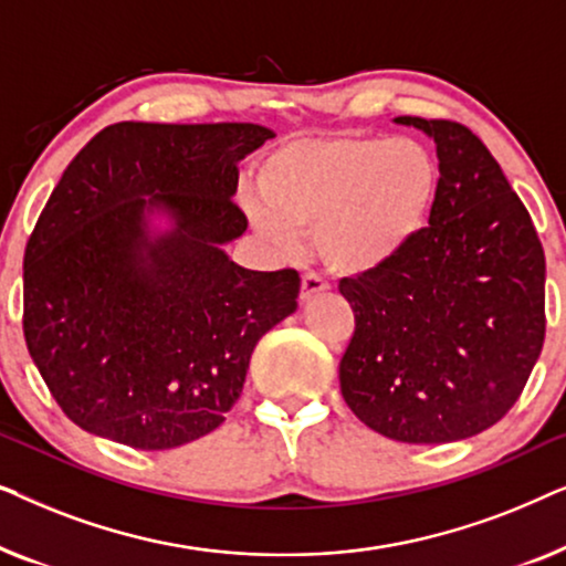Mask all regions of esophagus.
<instances>
[{
	"mask_svg": "<svg viewBox=\"0 0 566 566\" xmlns=\"http://www.w3.org/2000/svg\"><path fill=\"white\" fill-rule=\"evenodd\" d=\"M324 289H327V281H324L322 275L306 273L301 277V301H308V296H314V293H319Z\"/></svg>",
	"mask_w": 566,
	"mask_h": 566,
	"instance_id": "esophagus-1",
	"label": "esophagus"
}]
</instances>
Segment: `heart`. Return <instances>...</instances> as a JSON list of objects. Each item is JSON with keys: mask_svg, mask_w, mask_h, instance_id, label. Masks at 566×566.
Masks as SVG:
<instances>
[{"mask_svg": "<svg viewBox=\"0 0 566 566\" xmlns=\"http://www.w3.org/2000/svg\"><path fill=\"white\" fill-rule=\"evenodd\" d=\"M443 172L428 144L368 134L306 136L270 154L250 219L277 250L314 234L332 273L374 275L412 250L436 213Z\"/></svg>", "mask_w": 566, "mask_h": 566, "instance_id": "b5f03b06", "label": "heart"}]
</instances>
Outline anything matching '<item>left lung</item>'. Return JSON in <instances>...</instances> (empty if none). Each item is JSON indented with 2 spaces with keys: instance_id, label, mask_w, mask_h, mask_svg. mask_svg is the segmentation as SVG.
<instances>
[{
  "instance_id": "1",
  "label": "left lung",
  "mask_w": 566,
  "mask_h": 566,
  "mask_svg": "<svg viewBox=\"0 0 566 566\" xmlns=\"http://www.w3.org/2000/svg\"><path fill=\"white\" fill-rule=\"evenodd\" d=\"M436 142L440 198L405 258L339 293L355 332L339 389L360 422L399 443H453L507 415L541 347L546 260L497 159L453 120L401 115Z\"/></svg>"
}]
</instances>
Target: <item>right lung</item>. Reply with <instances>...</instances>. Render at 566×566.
I'll use <instances>...</instances> for the list:
<instances>
[{
    "label": "right lung",
    "instance_id": "right-lung-1",
    "mask_svg": "<svg viewBox=\"0 0 566 566\" xmlns=\"http://www.w3.org/2000/svg\"><path fill=\"white\" fill-rule=\"evenodd\" d=\"M254 123L107 126L64 169L22 262L28 353L92 436L167 451L227 420L258 339L296 312V270L239 268V161ZM154 218H165L157 228Z\"/></svg>",
    "mask_w": 566,
    "mask_h": 566
}]
</instances>
